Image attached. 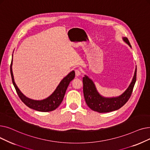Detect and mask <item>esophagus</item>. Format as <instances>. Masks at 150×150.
Here are the masks:
<instances>
[{
    "label": "esophagus",
    "instance_id": "esophagus-1",
    "mask_svg": "<svg viewBox=\"0 0 150 150\" xmlns=\"http://www.w3.org/2000/svg\"><path fill=\"white\" fill-rule=\"evenodd\" d=\"M81 75V72L79 70H75V76H79Z\"/></svg>",
    "mask_w": 150,
    "mask_h": 150
}]
</instances>
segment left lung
<instances>
[{
    "mask_svg": "<svg viewBox=\"0 0 150 150\" xmlns=\"http://www.w3.org/2000/svg\"><path fill=\"white\" fill-rule=\"evenodd\" d=\"M123 39L131 47L128 38H123ZM136 74L137 69L128 89L121 96L112 98H105L100 95L93 82L88 76L85 75L83 78V93L86 104L93 111L100 113L109 112L120 109L127 103L131 96L136 81Z\"/></svg>",
    "mask_w": 150,
    "mask_h": 150,
    "instance_id": "8db88e82",
    "label": "left lung"
}]
</instances>
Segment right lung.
Instances as JSON below:
<instances>
[{
	"instance_id": "right-lung-1",
	"label": "right lung",
	"mask_w": 150,
	"mask_h": 150,
	"mask_svg": "<svg viewBox=\"0 0 150 150\" xmlns=\"http://www.w3.org/2000/svg\"><path fill=\"white\" fill-rule=\"evenodd\" d=\"M12 62L13 58L10 65V72L13 84L14 86L16 91L19 97L23 103L28 108L40 112L52 111L56 109L59 106L63 100V98H64L66 91L70 82L74 79L75 75L74 71H72L66 77L63 78L59 85L57 86V89H55V91L50 96L42 100H34L26 97L20 91L18 86L16 84L14 80V76L12 71Z\"/></svg>"
}]
</instances>
